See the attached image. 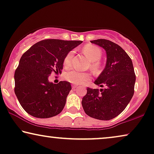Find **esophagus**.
<instances>
[{
  "label": "esophagus",
  "instance_id": "esophagus-1",
  "mask_svg": "<svg viewBox=\"0 0 154 154\" xmlns=\"http://www.w3.org/2000/svg\"><path fill=\"white\" fill-rule=\"evenodd\" d=\"M72 89H75V88H77V86L75 85V84H72Z\"/></svg>",
  "mask_w": 154,
  "mask_h": 154
}]
</instances>
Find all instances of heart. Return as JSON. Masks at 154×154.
I'll return each instance as SVG.
<instances>
[{
    "instance_id": "obj_1",
    "label": "heart",
    "mask_w": 154,
    "mask_h": 154,
    "mask_svg": "<svg viewBox=\"0 0 154 154\" xmlns=\"http://www.w3.org/2000/svg\"><path fill=\"white\" fill-rule=\"evenodd\" d=\"M83 51L91 60V68L95 72H97L100 67V63L99 61L102 56V50L100 48L94 45H87L84 47ZM73 55H74V51H70L65 56L63 64L66 68H69L72 65ZM65 77L70 83L80 84L88 82L91 78V75L89 72H82L76 70H71L66 72Z\"/></svg>"
}]
</instances>
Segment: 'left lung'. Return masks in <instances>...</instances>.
<instances>
[{
    "mask_svg": "<svg viewBox=\"0 0 154 154\" xmlns=\"http://www.w3.org/2000/svg\"><path fill=\"white\" fill-rule=\"evenodd\" d=\"M91 42L102 47L107 53L105 68L94 82L95 84L105 88L88 87L82 98V107L91 117L108 121L119 115L133 98L135 71L131 58L119 45L105 39Z\"/></svg>",
    "mask_w": 154,
    "mask_h": 154,
    "instance_id": "1",
    "label": "left lung"
}]
</instances>
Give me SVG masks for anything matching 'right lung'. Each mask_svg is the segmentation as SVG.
Listing matches in <instances>:
<instances>
[{"label": "right lung", "mask_w": 154, "mask_h": 154, "mask_svg": "<svg viewBox=\"0 0 154 154\" xmlns=\"http://www.w3.org/2000/svg\"><path fill=\"white\" fill-rule=\"evenodd\" d=\"M82 41L47 39L23 54L14 72V93L23 109L36 118H50L63 109L72 89L70 82L49 81L51 73H61L63 59Z\"/></svg>", "instance_id": "add662e5"}]
</instances>
